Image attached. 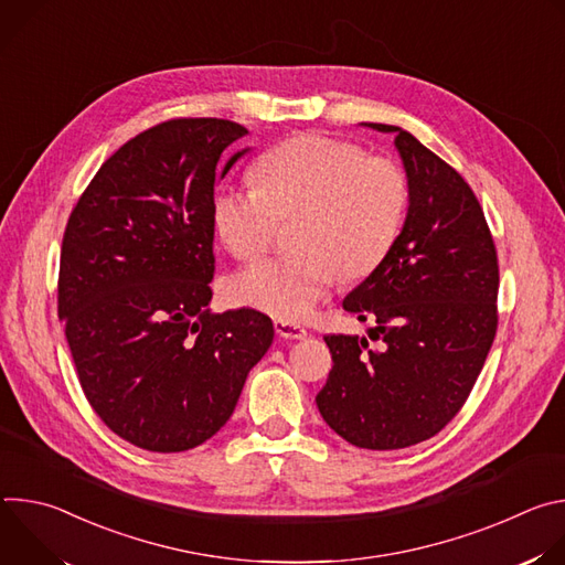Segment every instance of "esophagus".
I'll return each mask as SVG.
<instances>
[{
  "mask_svg": "<svg viewBox=\"0 0 565 565\" xmlns=\"http://www.w3.org/2000/svg\"><path fill=\"white\" fill-rule=\"evenodd\" d=\"M275 331L279 338H286V340H303L308 335V331L303 327L295 324V321H286V319L275 321Z\"/></svg>",
  "mask_w": 565,
  "mask_h": 565,
  "instance_id": "esophagus-1",
  "label": "esophagus"
}]
</instances>
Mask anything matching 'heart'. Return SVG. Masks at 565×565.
I'll use <instances>...</instances> for the list:
<instances>
[{
	"mask_svg": "<svg viewBox=\"0 0 565 565\" xmlns=\"http://www.w3.org/2000/svg\"><path fill=\"white\" fill-rule=\"evenodd\" d=\"M257 183L223 185L212 201L214 227L227 250L259 259L279 221L299 218V255L268 259L232 279L234 297L286 321L306 319L342 279L380 266L407 212V179L393 160L358 145L303 134L266 151Z\"/></svg>",
	"mask_w": 565,
	"mask_h": 565,
	"instance_id": "1",
	"label": "heart"
}]
</instances>
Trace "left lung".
I'll return each instance as SVG.
<instances>
[{
    "label": "left lung",
    "instance_id": "1",
    "mask_svg": "<svg viewBox=\"0 0 565 565\" xmlns=\"http://www.w3.org/2000/svg\"><path fill=\"white\" fill-rule=\"evenodd\" d=\"M362 125L395 136L409 207L388 255L342 301L371 321L369 338H324L333 369L315 402L347 443L384 451L436 436L465 405L497 335L499 262L465 179L409 131Z\"/></svg>",
    "mask_w": 565,
    "mask_h": 565
}]
</instances>
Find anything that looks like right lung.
Masks as SVG:
<instances>
[{
    "label": "right lung",
    "instance_id": "right-lung-1",
    "mask_svg": "<svg viewBox=\"0 0 565 565\" xmlns=\"http://www.w3.org/2000/svg\"><path fill=\"white\" fill-rule=\"evenodd\" d=\"M221 118L160 122L107 158L73 207L57 312L100 420L158 454L188 451L232 416L275 329L253 308L212 312L214 185L248 149Z\"/></svg>",
    "mask_w": 565,
    "mask_h": 565
}]
</instances>
